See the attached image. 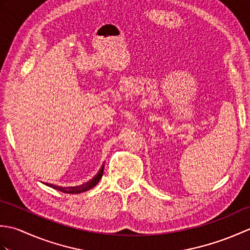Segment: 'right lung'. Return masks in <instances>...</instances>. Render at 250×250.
<instances>
[{
  "label": "right lung",
  "instance_id": "right-lung-1",
  "mask_svg": "<svg viewBox=\"0 0 250 250\" xmlns=\"http://www.w3.org/2000/svg\"><path fill=\"white\" fill-rule=\"evenodd\" d=\"M103 171H104V167H101L99 173L95 175V176L91 180H89L88 183L83 184L81 186H76V187H59V186H55V185H51V184L50 185L48 184V186H49V187H51V188L57 189V190H59V191H62V192H65V193H81V192H84V191H87L89 189L93 188L94 186L100 182V179L102 178Z\"/></svg>",
  "mask_w": 250,
  "mask_h": 250
}]
</instances>
